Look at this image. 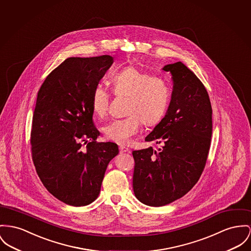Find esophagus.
<instances>
[{
  "label": "esophagus",
  "mask_w": 251,
  "mask_h": 251,
  "mask_svg": "<svg viewBox=\"0 0 251 251\" xmlns=\"http://www.w3.org/2000/svg\"><path fill=\"white\" fill-rule=\"evenodd\" d=\"M119 151H120V153H125V152H128L129 150L127 148H126V147L121 146V147H119Z\"/></svg>",
  "instance_id": "esophagus-1"
}]
</instances>
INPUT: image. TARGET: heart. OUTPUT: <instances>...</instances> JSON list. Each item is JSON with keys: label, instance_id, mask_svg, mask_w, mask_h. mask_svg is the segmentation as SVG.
<instances>
[{"label": "heart", "instance_id": "obj_1", "mask_svg": "<svg viewBox=\"0 0 251 251\" xmlns=\"http://www.w3.org/2000/svg\"><path fill=\"white\" fill-rule=\"evenodd\" d=\"M111 84L116 96L128 97V116L112 120L103 126L102 131L107 140L126 145L139 131L142 122L146 126H155L167 114L170 88L164 78L152 76L137 67H127L112 75ZM108 104V92L101 84H96L90 98L92 112L98 117H103Z\"/></svg>", "mask_w": 251, "mask_h": 251}]
</instances>
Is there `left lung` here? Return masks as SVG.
I'll return each instance as SVG.
<instances>
[{
	"instance_id": "8db88e82",
	"label": "left lung",
	"mask_w": 251,
	"mask_h": 251,
	"mask_svg": "<svg viewBox=\"0 0 251 251\" xmlns=\"http://www.w3.org/2000/svg\"><path fill=\"white\" fill-rule=\"evenodd\" d=\"M173 91L167 114L146 137L162 147L132 152L136 198L162 206L185 195L200 179L212 135L209 96L198 77L182 62L163 67Z\"/></svg>"
}]
</instances>
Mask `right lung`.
<instances>
[{
  "instance_id": "obj_1",
  "label": "right lung",
  "mask_w": 251,
  "mask_h": 251,
  "mask_svg": "<svg viewBox=\"0 0 251 251\" xmlns=\"http://www.w3.org/2000/svg\"><path fill=\"white\" fill-rule=\"evenodd\" d=\"M113 64L109 55L67 58L42 84L36 100L30 144L37 174L58 200L82 206L97 199L114 143H98L91 93ZM86 148H83L82 145Z\"/></svg>"
}]
</instances>
